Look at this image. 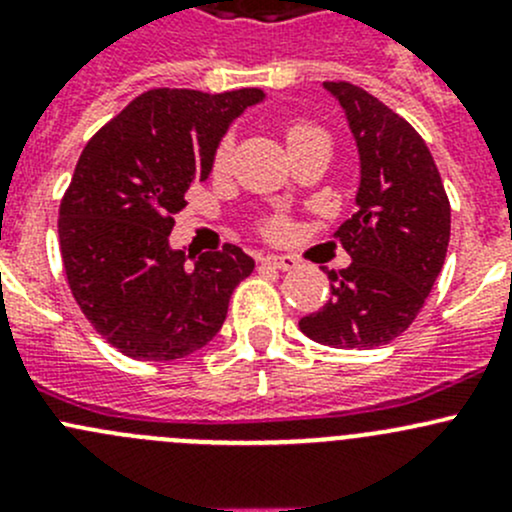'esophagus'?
Masks as SVG:
<instances>
[{"label":"esophagus","mask_w":512,"mask_h":512,"mask_svg":"<svg viewBox=\"0 0 512 512\" xmlns=\"http://www.w3.org/2000/svg\"><path fill=\"white\" fill-rule=\"evenodd\" d=\"M262 265L272 267V270L289 272V270H294V267H297V260H294V257H289V255H267V257H262Z\"/></svg>","instance_id":"34e87169"}]
</instances>
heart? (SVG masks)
Returning a JSON list of instances; mask_svg holds the SVG:
<instances>
[{
	"label": "heart",
	"mask_w": 512,
	"mask_h": 512,
	"mask_svg": "<svg viewBox=\"0 0 512 512\" xmlns=\"http://www.w3.org/2000/svg\"><path fill=\"white\" fill-rule=\"evenodd\" d=\"M285 136H287V146L297 148V146H302V143L314 141V138H327V133H324L319 126H314V123L294 121V123H289V126H287ZM230 158H232V143L223 141L218 146V151H215V156H213L215 173H223V170H227V165H230ZM282 230H285V225H282L280 220H275V223L267 225V232H270V235H280Z\"/></svg>",
	"instance_id": "1"
}]
</instances>
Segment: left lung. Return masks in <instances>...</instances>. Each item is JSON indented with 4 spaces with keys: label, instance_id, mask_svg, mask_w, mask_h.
Segmentation results:
<instances>
[{
    "label": "left lung",
    "instance_id": "obj_1",
    "mask_svg": "<svg viewBox=\"0 0 512 512\" xmlns=\"http://www.w3.org/2000/svg\"><path fill=\"white\" fill-rule=\"evenodd\" d=\"M324 89L347 113L361 180L356 213L334 232L352 265L327 272L332 294L299 329L334 349H374L421 312L446 260L451 205L431 151L406 118L349 81H324Z\"/></svg>",
    "mask_w": 512,
    "mask_h": 512
}]
</instances>
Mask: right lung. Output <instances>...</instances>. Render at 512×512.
Returning <instances> with one entry per match:
<instances>
[{"label": "right lung", "instance_id": "add662e5", "mask_svg": "<svg viewBox=\"0 0 512 512\" xmlns=\"http://www.w3.org/2000/svg\"><path fill=\"white\" fill-rule=\"evenodd\" d=\"M262 98L260 89H153L86 143L59 205L61 260L81 312L121 354L173 361L203 349L255 270L237 245L188 265L193 255L168 237L230 123Z\"/></svg>", "mask_w": 512, "mask_h": 512}]
</instances>
